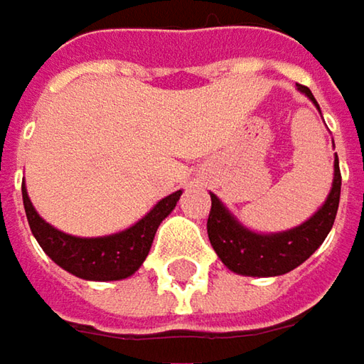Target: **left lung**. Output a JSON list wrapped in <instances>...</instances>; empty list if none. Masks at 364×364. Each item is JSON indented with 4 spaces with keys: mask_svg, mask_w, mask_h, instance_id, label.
<instances>
[{
    "mask_svg": "<svg viewBox=\"0 0 364 364\" xmlns=\"http://www.w3.org/2000/svg\"><path fill=\"white\" fill-rule=\"evenodd\" d=\"M299 89L315 105V97L306 87L299 85ZM319 107V105H317ZM333 186L327 196L325 205L302 225L282 232V234H255L247 228H242L234 220L220 198L211 195V211L207 220V234L211 240V247L215 248L218 257L223 261L228 269L242 275H255V277H269V275H282L299 267L302 261H306L317 248L321 247L325 236L329 234L338 205H340V188H342V173L336 155L333 166Z\"/></svg>",
    "mask_w": 364,
    "mask_h": 364,
    "instance_id": "obj_1",
    "label": "left lung"
}]
</instances>
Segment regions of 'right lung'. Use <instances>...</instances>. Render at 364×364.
I'll return each mask as SVG.
<instances>
[{"mask_svg": "<svg viewBox=\"0 0 364 364\" xmlns=\"http://www.w3.org/2000/svg\"><path fill=\"white\" fill-rule=\"evenodd\" d=\"M182 191L161 198L143 220L119 234L103 238H76L41 220L26 195V188L22 186L26 220L41 248L65 272L92 282L124 279L136 272L149 255L159 223L171 213Z\"/></svg>", "mask_w": 364, "mask_h": 364, "instance_id": "add662e5", "label": "right lung"}]
</instances>
